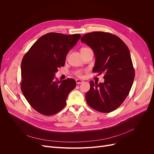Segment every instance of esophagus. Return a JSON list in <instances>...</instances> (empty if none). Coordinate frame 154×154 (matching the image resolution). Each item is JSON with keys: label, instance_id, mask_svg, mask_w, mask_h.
Here are the masks:
<instances>
[{"label": "esophagus", "instance_id": "34e87169", "mask_svg": "<svg viewBox=\"0 0 154 154\" xmlns=\"http://www.w3.org/2000/svg\"><path fill=\"white\" fill-rule=\"evenodd\" d=\"M83 82V81L82 80H79V79L76 80V83H77V84H81V83H82Z\"/></svg>", "mask_w": 154, "mask_h": 154}]
</instances>
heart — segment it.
Masks as SVG:
<instances>
[{
	"label": "heart",
	"instance_id": "obj_1",
	"mask_svg": "<svg viewBox=\"0 0 154 154\" xmlns=\"http://www.w3.org/2000/svg\"><path fill=\"white\" fill-rule=\"evenodd\" d=\"M76 75L78 76V77H80V78H82L83 77V71H78L77 72H76Z\"/></svg>",
	"mask_w": 154,
	"mask_h": 154
}]
</instances>
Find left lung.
<instances>
[{
  "label": "left lung",
  "mask_w": 154,
  "mask_h": 154,
  "mask_svg": "<svg viewBox=\"0 0 154 154\" xmlns=\"http://www.w3.org/2000/svg\"><path fill=\"white\" fill-rule=\"evenodd\" d=\"M81 41L94 53L92 72L105 74L104 83L90 82L87 103L97 111L110 112L123 103L133 84L135 71L129 49L122 40L110 32H88L82 36Z\"/></svg>",
  "instance_id": "obj_1"
}]
</instances>
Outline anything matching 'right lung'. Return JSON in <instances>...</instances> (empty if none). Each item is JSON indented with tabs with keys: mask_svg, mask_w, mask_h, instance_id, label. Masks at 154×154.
Here are the masks:
<instances>
[{
	"mask_svg": "<svg viewBox=\"0 0 154 154\" xmlns=\"http://www.w3.org/2000/svg\"><path fill=\"white\" fill-rule=\"evenodd\" d=\"M80 37V34L49 32L38 38L23 57L21 90L38 112L51 116L66 106L68 94L76 83L72 78L55 81L54 74L64 66L68 52Z\"/></svg>",
	"mask_w": 154,
	"mask_h": 154,
	"instance_id": "obj_1",
	"label": "right lung"
}]
</instances>
